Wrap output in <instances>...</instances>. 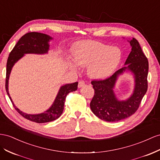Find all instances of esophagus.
<instances>
[{
    "label": "esophagus",
    "instance_id": "1",
    "mask_svg": "<svg viewBox=\"0 0 160 160\" xmlns=\"http://www.w3.org/2000/svg\"><path fill=\"white\" fill-rule=\"evenodd\" d=\"M84 85H85V82H84L83 81H80L79 82V83H78V88H79L83 87Z\"/></svg>",
    "mask_w": 160,
    "mask_h": 160
}]
</instances>
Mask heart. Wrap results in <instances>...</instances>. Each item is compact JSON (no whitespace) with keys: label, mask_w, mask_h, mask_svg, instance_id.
I'll return each mask as SVG.
<instances>
[{"label":"heart","mask_w":160,"mask_h":160,"mask_svg":"<svg viewBox=\"0 0 160 160\" xmlns=\"http://www.w3.org/2000/svg\"><path fill=\"white\" fill-rule=\"evenodd\" d=\"M122 51L94 41H83L75 45L74 58L79 66H88V73L92 79H102L110 76L121 61Z\"/></svg>","instance_id":"obj_1"}]
</instances>
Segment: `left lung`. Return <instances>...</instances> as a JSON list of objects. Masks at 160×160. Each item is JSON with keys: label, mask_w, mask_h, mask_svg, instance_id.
Returning a JSON list of instances; mask_svg holds the SVG:
<instances>
[{"label": "left lung", "mask_w": 160, "mask_h": 160, "mask_svg": "<svg viewBox=\"0 0 160 160\" xmlns=\"http://www.w3.org/2000/svg\"><path fill=\"white\" fill-rule=\"evenodd\" d=\"M128 42L132 48L124 63V65H128L120 68L106 79L92 81L95 93L90 102L91 110L99 118L107 122H118L135 114L148 90V58L135 38ZM127 70L134 75L135 88L127 100L120 101L116 98L113 88L118 77Z\"/></svg>", "instance_id": "obj_1"}]
</instances>
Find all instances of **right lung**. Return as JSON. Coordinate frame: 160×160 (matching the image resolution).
<instances>
[{
  "instance_id": "obj_1",
  "label": "right lung",
  "mask_w": 160,
  "mask_h": 160,
  "mask_svg": "<svg viewBox=\"0 0 160 160\" xmlns=\"http://www.w3.org/2000/svg\"><path fill=\"white\" fill-rule=\"evenodd\" d=\"M52 39V38L44 33L38 32L27 33L21 37L13 49L10 52L7 62L5 88L8 96L9 97L15 110L23 117L37 123L48 122L59 118L63 112L64 104L67 96L68 93L75 92L77 89L78 82L61 86L52 105L46 111L38 114H28L21 111L14 105L13 102L12 101L9 93H8V79H9L12 67L19 59L23 57L25 54H44L48 53L50 47L48 42Z\"/></svg>"
}]
</instances>
